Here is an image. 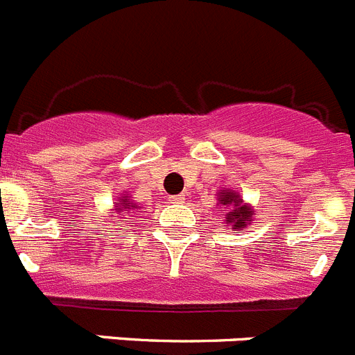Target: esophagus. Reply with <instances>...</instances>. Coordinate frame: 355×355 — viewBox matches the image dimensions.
Masks as SVG:
<instances>
[{
  "label": "esophagus",
  "mask_w": 355,
  "mask_h": 355,
  "mask_svg": "<svg viewBox=\"0 0 355 355\" xmlns=\"http://www.w3.org/2000/svg\"><path fill=\"white\" fill-rule=\"evenodd\" d=\"M168 200H171V204H183L184 195H172V197H168Z\"/></svg>",
  "instance_id": "obj_1"
}]
</instances>
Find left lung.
Masks as SVG:
<instances>
[{"label":"left lung","instance_id":"1","mask_svg":"<svg viewBox=\"0 0 355 355\" xmlns=\"http://www.w3.org/2000/svg\"><path fill=\"white\" fill-rule=\"evenodd\" d=\"M218 204L223 206L225 209H229V213L225 214V223L232 230H245L246 225L253 222V207L248 202L243 200V197L239 195V191L232 190V188H225V190L218 191Z\"/></svg>","mask_w":355,"mask_h":355}]
</instances>
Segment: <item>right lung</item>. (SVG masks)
<instances>
[{
  "label": "right lung",
  "instance_id": "right-lung-1",
  "mask_svg": "<svg viewBox=\"0 0 355 355\" xmlns=\"http://www.w3.org/2000/svg\"><path fill=\"white\" fill-rule=\"evenodd\" d=\"M114 213H125V211H135V209H139V204L137 202H133L132 199H130L128 195L126 193H123L121 197H119L118 200H116V202H114Z\"/></svg>",
  "mask_w": 355,
  "mask_h": 355
}]
</instances>
